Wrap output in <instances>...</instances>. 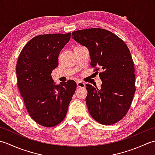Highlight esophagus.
I'll use <instances>...</instances> for the list:
<instances>
[{
    "instance_id": "1",
    "label": "esophagus",
    "mask_w": 155,
    "mask_h": 155,
    "mask_svg": "<svg viewBox=\"0 0 155 155\" xmlns=\"http://www.w3.org/2000/svg\"><path fill=\"white\" fill-rule=\"evenodd\" d=\"M77 86L78 87L80 88H84L85 87V84L81 81H78L77 82Z\"/></svg>"
}]
</instances>
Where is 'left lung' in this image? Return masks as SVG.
I'll return each instance as SVG.
<instances>
[{
    "label": "left lung",
    "instance_id": "1",
    "mask_svg": "<svg viewBox=\"0 0 155 155\" xmlns=\"http://www.w3.org/2000/svg\"><path fill=\"white\" fill-rule=\"evenodd\" d=\"M72 38L89 50L94 71L102 70L99 74L100 89L86 85L90 115L100 124H115L127 114L136 91L134 65L129 49L114 33L100 28L74 31Z\"/></svg>",
    "mask_w": 155,
    "mask_h": 155
}]
</instances>
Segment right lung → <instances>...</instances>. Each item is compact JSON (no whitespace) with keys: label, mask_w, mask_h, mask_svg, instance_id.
Wrapping results in <instances>:
<instances>
[{"label":"right lung","mask_w":155,"mask_h":155,"mask_svg":"<svg viewBox=\"0 0 155 155\" xmlns=\"http://www.w3.org/2000/svg\"><path fill=\"white\" fill-rule=\"evenodd\" d=\"M70 37L71 33L37 35L25 45L17 60V86L25 106L31 118L45 127L62 122L76 90L75 81L55 85L51 75Z\"/></svg>","instance_id":"right-lung-1"}]
</instances>
